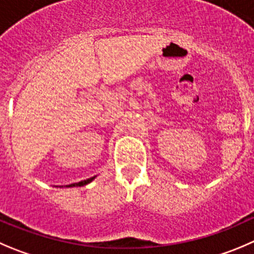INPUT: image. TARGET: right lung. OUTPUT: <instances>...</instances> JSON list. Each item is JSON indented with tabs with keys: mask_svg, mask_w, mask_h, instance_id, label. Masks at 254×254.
Returning <instances> with one entry per match:
<instances>
[{
	"mask_svg": "<svg viewBox=\"0 0 254 254\" xmlns=\"http://www.w3.org/2000/svg\"><path fill=\"white\" fill-rule=\"evenodd\" d=\"M95 178H96V176H95V177H91V178H88V180L81 181V182H78V183H72V185H68V186H66V187H81V186H86V185H88V183H91V182H92V181L95 180Z\"/></svg>",
	"mask_w": 254,
	"mask_h": 254,
	"instance_id": "obj_1",
	"label": "right lung"
}]
</instances>
